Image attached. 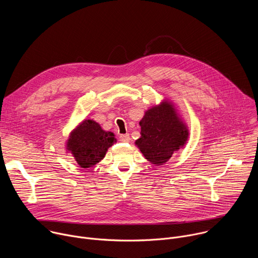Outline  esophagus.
I'll list each match as a JSON object with an SVG mask.
<instances>
[{
    "label": "esophagus",
    "instance_id": "1",
    "mask_svg": "<svg viewBox=\"0 0 258 258\" xmlns=\"http://www.w3.org/2000/svg\"><path fill=\"white\" fill-rule=\"evenodd\" d=\"M119 139H120L121 142H130V141H131V138H130V135H128V134L120 135V136H119Z\"/></svg>",
    "mask_w": 258,
    "mask_h": 258
}]
</instances>
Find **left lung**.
<instances>
[{"mask_svg":"<svg viewBox=\"0 0 258 258\" xmlns=\"http://www.w3.org/2000/svg\"><path fill=\"white\" fill-rule=\"evenodd\" d=\"M140 126L141 137L136 145L144 157L155 165L167 162L175 151L186 145L189 138L186 123L167 100L147 110Z\"/></svg>","mask_w":258,"mask_h":258,"instance_id":"8db88e82","label":"left lung"}]
</instances>
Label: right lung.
Listing matches in <instances>:
<instances>
[{
    "mask_svg": "<svg viewBox=\"0 0 258 258\" xmlns=\"http://www.w3.org/2000/svg\"><path fill=\"white\" fill-rule=\"evenodd\" d=\"M115 142L113 133L102 130L95 120L85 119L70 133L66 149L81 167L89 168L100 162Z\"/></svg>",
    "mask_w": 258,
    "mask_h": 258,
    "instance_id": "1",
    "label": "right lung"
}]
</instances>
